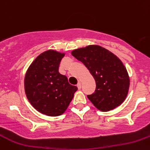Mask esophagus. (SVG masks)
<instances>
[{"instance_id": "esophagus-1", "label": "esophagus", "mask_w": 150, "mask_h": 150, "mask_svg": "<svg viewBox=\"0 0 150 150\" xmlns=\"http://www.w3.org/2000/svg\"><path fill=\"white\" fill-rule=\"evenodd\" d=\"M77 86H78V89H81V82H78V83L77 84Z\"/></svg>"}]
</instances>
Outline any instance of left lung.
Returning a JSON list of instances; mask_svg holds the SVG:
<instances>
[{"label": "left lung", "mask_w": 150, "mask_h": 150, "mask_svg": "<svg viewBox=\"0 0 150 150\" xmlns=\"http://www.w3.org/2000/svg\"><path fill=\"white\" fill-rule=\"evenodd\" d=\"M95 78L94 93L87 96L95 107L102 112L113 110L127 98L129 78L121 60L113 53L98 45H89L72 52Z\"/></svg>", "instance_id": "8db88e82"}]
</instances>
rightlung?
<instances>
[{
	"instance_id": "obj_1",
	"label": "right lung",
	"mask_w": 150,
	"mask_h": 150,
	"mask_svg": "<svg viewBox=\"0 0 150 150\" xmlns=\"http://www.w3.org/2000/svg\"><path fill=\"white\" fill-rule=\"evenodd\" d=\"M64 53L47 50L35 59L25 75L26 96L33 107L48 116L62 115L78 87L69 84L67 76L58 72Z\"/></svg>"
}]
</instances>
